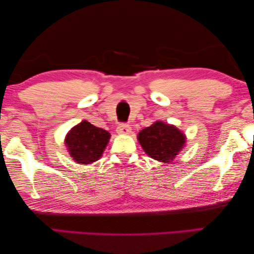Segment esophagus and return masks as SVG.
Here are the masks:
<instances>
[{"instance_id": "obj_1", "label": "esophagus", "mask_w": 254, "mask_h": 254, "mask_svg": "<svg viewBox=\"0 0 254 254\" xmlns=\"http://www.w3.org/2000/svg\"><path fill=\"white\" fill-rule=\"evenodd\" d=\"M116 130H117V132H118L119 135H128V134H130L131 128H130L129 125L120 124Z\"/></svg>"}]
</instances>
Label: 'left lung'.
<instances>
[{"instance_id": "left-lung-1", "label": "left lung", "mask_w": 254, "mask_h": 254, "mask_svg": "<svg viewBox=\"0 0 254 254\" xmlns=\"http://www.w3.org/2000/svg\"><path fill=\"white\" fill-rule=\"evenodd\" d=\"M137 139L148 156L162 163L172 162L186 144V136L176 126L156 122L139 131Z\"/></svg>"}]
</instances>
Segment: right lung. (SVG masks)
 <instances>
[{"mask_svg":"<svg viewBox=\"0 0 254 254\" xmlns=\"http://www.w3.org/2000/svg\"><path fill=\"white\" fill-rule=\"evenodd\" d=\"M109 139L110 132L83 120L67 132L65 145L74 161L91 164L101 157Z\"/></svg>","mask_w":254,"mask_h":254,"instance_id":"obj_1","label":"right lung"}]
</instances>
